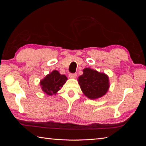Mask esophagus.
Listing matches in <instances>:
<instances>
[{"label": "esophagus", "instance_id": "34e87169", "mask_svg": "<svg viewBox=\"0 0 146 146\" xmlns=\"http://www.w3.org/2000/svg\"><path fill=\"white\" fill-rule=\"evenodd\" d=\"M77 74L76 73H74V74H72V73H70V74H69V77L70 78H76L77 77Z\"/></svg>", "mask_w": 146, "mask_h": 146}]
</instances>
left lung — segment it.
<instances>
[{
	"mask_svg": "<svg viewBox=\"0 0 146 146\" xmlns=\"http://www.w3.org/2000/svg\"><path fill=\"white\" fill-rule=\"evenodd\" d=\"M83 74L78 77V83L83 92L91 99L104 96L108 90V77L90 68L83 69Z\"/></svg>",
	"mask_w": 146,
	"mask_h": 146,
	"instance_id": "1",
	"label": "left lung"
}]
</instances>
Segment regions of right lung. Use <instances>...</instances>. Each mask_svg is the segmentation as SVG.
I'll return each instance as SVG.
<instances>
[{"label": "right lung", "instance_id": "obj_1", "mask_svg": "<svg viewBox=\"0 0 146 146\" xmlns=\"http://www.w3.org/2000/svg\"><path fill=\"white\" fill-rule=\"evenodd\" d=\"M64 75H61L57 70H54L40 82L42 91L48 95L55 94L61 90L67 80Z\"/></svg>", "mask_w": 146, "mask_h": 146}]
</instances>
